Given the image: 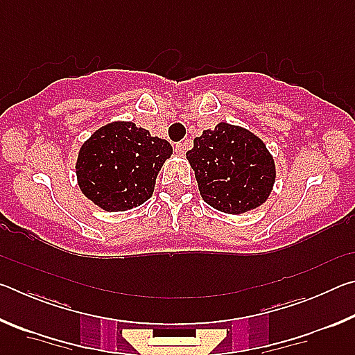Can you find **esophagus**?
<instances>
[{"label": "esophagus", "instance_id": "esophagus-1", "mask_svg": "<svg viewBox=\"0 0 355 355\" xmlns=\"http://www.w3.org/2000/svg\"><path fill=\"white\" fill-rule=\"evenodd\" d=\"M175 152H177L178 155H184V152H186V142L177 144V146H175Z\"/></svg>", "mask_w": 355, "mask_h": 355}]
</instances>
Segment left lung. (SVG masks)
Here are the masks:
<instances>
[{
  "label": "left lung",
  "instance_id": "1",
  "mask_svg": "<svg viewBox=\"0 0 355 355\" xmlns=\"http://www.w3.org/2000/svg\"><path fill=\"white\" fill-rule=\"evenodd\" d=\"M186 158L202 199L222 213L243 214L258 208L275 183V163L264 142L227 122L196 137Z\"/></svg>",
  "mask_w": 355,
  "mask_h": 355
}]
</instances>
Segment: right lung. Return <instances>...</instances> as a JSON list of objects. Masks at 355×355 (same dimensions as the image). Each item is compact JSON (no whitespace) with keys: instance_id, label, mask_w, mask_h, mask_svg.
Returning a JSON list of instances; mask_svg holds the SVG:
<instances>
[{"instance_id":"obj_1","label":"right lung","mask_w":355,"mask_h":355,"mask_svg":"<svg viewBox=\"0 0 355 355\" xmlns=\"http://www.w3.org/2000/svg\"><path fill=\"white\" fill-rule=\"evenodd\" d=\"M172 146L137 128L133 122H111L83 144L76 180L84 196L105 211H127L148 200Z\"/></svg>"}]
</instances>
